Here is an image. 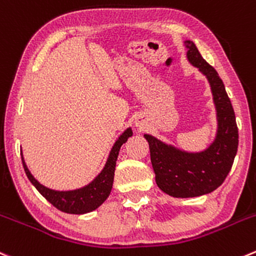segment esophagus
Listing matches in <instances>:
<instances>
[{"mask_svg":"<svg viewBox=\"0 0 256 256\" xmlns=\"http://www.w3.org/2000/svg\"><path fill=\"white\" fill-rule=\"evenodd\" d=\"M136 125L141 126V125H142V124H141V121H140V120H136Z\"/></svg>","mask_w":256,"mask_h":256,"instance_id":"34e87169","label":"esophagus"}]
</instances>
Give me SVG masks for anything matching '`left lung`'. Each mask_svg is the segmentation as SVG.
I'll return each mask as SVG.
<instances>
[{
	"label": "left lung",
	"mask_w": 256,
	"mask_h": 256,
	"mask_svg": "<svg viewBox=\"0 0 256 256\" xmlns=\"http://www.w3.org/2000/svg\"><path fill=\"white\" fill-rule=\"evenodd\" d=\"M188 61L209 80L218 112L214 142L202 152H185L145 135L158 188L174 198H194L209 194L226 178L239 144L234 108L216 70L210 66L192 41H185Z\"/></svg>",
	"instance_id": "obj_1"
}]
</instances>
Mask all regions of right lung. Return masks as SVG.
<instances>
[{
	"label": "right lung",
	"instance_id": "obj_1",
	"mask_svg": "<svg viewBox=\"0 0 256 256\" xmlns=\"http://www.w3.org/2000/svg\"><path fill=\"white\" fill-rule=\"evenodd\" d=\"M130 136H132V131H131V128H128L118 138L115 145L111 148V152L108 155V158L106 161V165L102 168V171L88 185L84 186L81 188L70 191H56L41 185L31 175L26 164H24V158H22L24 172H26L27 178L31 181L32 185L38 190L40 194L47 202H51L54 208L61 210V212H68V214H86V212H94L110 195L111 188H112L114 175H115V166L118 156V151H120L121 145L125 144Z\"/></svg>",
	"mask_w": 256,
	"mask_h": 256
}]
</instances>
